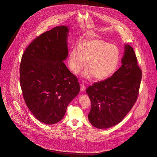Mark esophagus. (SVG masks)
<instances>
[{
  "label": "esophagus",
  "instance_id": "obj_1",
  "mask_svg": "<svg viewBox=\"0 0 157 157\" xmlns=\"http://www.w3.org/2000/svg\"><path fill=\"white\" fill-rule=\"evenodd\" d=\"M80 88H81V91H84L85 89L84 85L83 84H80Z\"/></svg>",
  "mask_w": 157,
  "mask_h": 157
}]
</instances>
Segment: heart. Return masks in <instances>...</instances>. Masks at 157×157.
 I'll list each match as a JSON object with an SVG mask.
<instances>
[{"label":"heart","mask_w":157,"mask_h":157,"mask_svg":"<svg viewBox=\"0 0 157 157\" xmlns=\"http://www.w3.org/2000/svg\"><path fill=\"white\" fill-rule=\"evenodd\" d=\"M120 59L118 48L101 39H85L72 47L69 57V66L75 74L79 72L88 61V69L83 76L103 80L111 76L117 68Z\"/></svg>","instance_id":"b5f03b06"}]
</instances>
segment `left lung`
I'll list each match as a JSON object with an SVG mask.
<instances>
[{"mask_svg":"<svg viewBox=\"0 0 157 157\" xmlns=\"http://www.w3.org/2000/svg\"><path fill=\"white\" fill-rule=\"evenodd\" d=\"M124 47L121 67L112 76L86 90L91 103L88 119L92 125L99 129L120 123L138 97L142 71L133 48L129 45Z\"/></svg>","mask_w":157,"mask_h":157,"instance_id":"1","label":"left lung"}]
</instances>
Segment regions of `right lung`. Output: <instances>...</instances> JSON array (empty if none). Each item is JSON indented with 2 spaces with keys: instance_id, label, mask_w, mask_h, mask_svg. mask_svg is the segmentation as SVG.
<instances>
[{
  "instance_id": "right-lung-1",
  "label": "right lung",
  "mask_w": 157,
  "mask_h": 157,
  "mask_svg": "<svg viewBox=\"0 0 157 157\" xmlns=\"http://www.w3.org/2000/svg\"><path fill=\"white\" fill-rule=\"evenodd\" d=\"M66 25L37 36L24 51L20 65V83L25 103L37 120L54 124L64 116L80 91L77 77L63 61L68 56Z\"/></svg>"
}]
</instances>
